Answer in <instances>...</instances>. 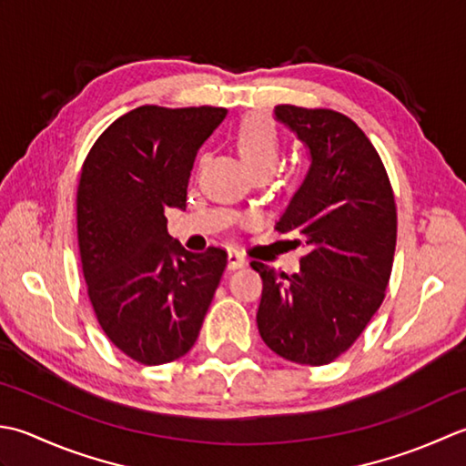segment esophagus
<instances>
[{
    "mask_svg": "<svg viewBox=\"0 0 466 466\" xmlns=\"http://www.w3.org/2000/svg\"><path fill=\"white\" fill-rule=\"evenodd\" d=\"M227 265H229V269L245 268V265H247L245 255L239 253L237 249H229V253H227Z\"/></svg>",
    "mask_w": 466,
    "mask_h": 466,
    "instance_id": "esophagus-1",
    "label": "esophagus"
}]
</instances>
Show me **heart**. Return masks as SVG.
I'll return each mask as SVG.
<instances>
[{
  "instance_id": "1",
  "label": "heart",
  "mask_w": 466,
  "mask_h": 466,
  "mask_svg": "<svg viewBox=\"0 0 466 466\" xmlns=\"http://www.w3.org/2000/svg\"><path fill=\"white\" fill-rule=\"evenodd\" d=\"M235 145L243 163L253 173L271 170L278 167L281 157V132L275 120L263 112H253L239 122L235 132Z\"/></svg>"
}]
</instances>
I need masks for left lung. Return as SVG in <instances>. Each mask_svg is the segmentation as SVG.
<instances>
[{"mask_svg":"<svg viewBox=\"0 0 466 466\" xmlns=\"http://www.w3.org/2000/svg\"><path fill=\"white\" fill-rule=\"evenodd\" d=\"M275 118L309 148L311 165L275 225L303 247L299 271L261 261L258 328L275 354L324 366L352 348L382 306L396 249V203L372 142L352 118L329 108L275 106Z\"/></svg>","mask_w":466,"mask_h":466,"instance_id":"obj_1","label":"left lung"}]
</instances>
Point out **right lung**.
Returning <instances> with one entry per match:
<instances>
[{"label":"right lung","instance_id":"add662e5","mask_svg":"<svg viewBox=\"0 0 466 466\" xmlns=\"http://www.w3.org/2000/svg\"><path fill=\"white\" fill-rule=\"evenodd\" d=\"M225 108L138 106L112 122L84 160L76 221L88 298L122 354L158 366L197 341L227 251L191 253L167 231L185 208L197 150Z\"/></svg>","mask_w":466,"mask_h":466}]
</instances>
